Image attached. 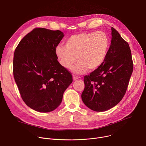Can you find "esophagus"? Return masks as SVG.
<instances>
[{"mask_svg": "<svg viewBox=\"0 0 146 146\" xmlns=\"http://www.w3.org/2000/svg\"><path fill=\"white\" fill-rule=\"evenodd\" d=\"M79 79V77L77 76H75V75H73V79L75 80H76Z\"/></svg>", "mask_w": 146, "mask_h": 146, "instance_id": "esophagus-1", "label": "esophagus"}]
</instances>
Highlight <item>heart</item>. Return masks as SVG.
Listing matches in <instances>:
<instances>
[{"label": "heart", "mask_w": 146, "mask_h": 146, "mask_svg": "<svg viewBox=\"0 0 146 146\" xmlns=\"http://www.w3.org/2000/svg\"><path fill=\"white\" fill-rule=\"evenodd\" d=\"M110 46L108 36L102 31L84 32L71 36L66 42V46H58L56 54L65 68H72L76 74H81L94 71L104 62Z\"/></svg>", "instance_id": "obj_1"}]
</instances>
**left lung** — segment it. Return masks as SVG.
I'll use <instances>...</instances> for the list:
<instances>
[{"instance_id":"1","label":"left lung","mask_w":146,"mask_h":146,"mask_svg":"<svg viewBox=\"0 0 146 146\" xmlns=\"http://www.w3.org/2000/svg\"><path fill=\"white\" fill-rule=\"evenodd\" d=\"M112 39L102 66L84 76L85 89L81 98L84 104L95 111H104L115 106L123 98L133 72L130 47L111 28Z\"/></svg>"}]
</instances>
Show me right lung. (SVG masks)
Here are the masks:
<instances>
[{"label":"right lung","mask_w":146,"mask_h":146,"mask_svg":"<svg viewBox=\"0 0 146 146\" xmlns=\"http://www.w3.org/2000/svg\"><path fill=\"white\" fill-rule=\"evenodd\" d=\"M64 36L59 30L36 28L15 50V83L23 101L36 111L48 112L57 108L72 82L71 73L59 63L55 52Z\"/></svg>","instance_id":"right-lung-1"}]
</instances>
